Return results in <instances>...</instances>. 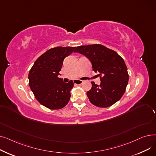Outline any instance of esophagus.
Masks as SVG:
<instances>
[{"instance_id": "esophagus-1", "label": "esophagus", "mask_w": 156, "mask_h": 156, "mask_svg": "<svg viewBox=\"0 0 156 156\" xmlns=\"http://www.w3.org/2000/svg\"><path fill=\"white\" fill-rule=\"evenodd\" d=\"M73 82L76 85H80L81 84H82L83 83V81L81 80H75L73 81Z\"/></svg>"}]
</instances>
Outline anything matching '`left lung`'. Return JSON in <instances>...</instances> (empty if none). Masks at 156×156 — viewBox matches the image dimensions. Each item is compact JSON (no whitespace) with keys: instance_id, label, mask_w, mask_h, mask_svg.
<instances>
[{"instance_id":"1","label":"left lung","mask_w":156,"mask_h":156,"mask_svg":"<svg viewBox=\"0 0 156 156\" xmlns=\"http://www.w3.org/2000/svg\"><path fill=\"white\" fill-rule=\"evenodd\" d=\"M74 52L85 55L92 62L94 71L99 73L101 85L92 81V88L87 93L90 102L102 108L118 102L123 95L129 80L123 59L101 44L78 46Z\"/></svg>"}]
</instances>
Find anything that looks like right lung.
<instances>
[{"label": "right lung", "mask_w": 156, "mask_h": 156, "mask_svg": "<svg viewBox=\"0 0 156 156\" xmlns=\"http://www.w3.org/2000/svg\"><path fill=\"white\" fill-rule=\"evenodd\" d=\"M75 47H57L41 55L28 74L29 85L36 99L49 109L65 107L69 101L73 81L65 83L58 77L65 57Z\"/></svg>", "instance_id": "1"}]
</instances>
